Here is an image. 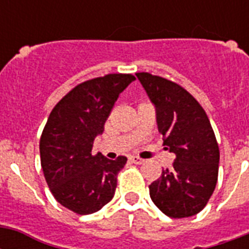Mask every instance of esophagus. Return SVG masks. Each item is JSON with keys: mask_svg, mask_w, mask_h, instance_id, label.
<instances>
[{"mask_svg": "<svg viewBox=\"0 0 249 249\" xmlns=\"http://www.w3.org/2000/svg\"><path fill=\"white\" fill-rule=\"evenodd\" d=\"M129 160H130V161H132V163H134V164H142V163H143V160L141 159V158H138V156H130V158H129Z\"/></svg>", "mask_w": 249, "mask_h": 249, "instance_id": "34e87169", "label": "esophagus"}]
</instances>
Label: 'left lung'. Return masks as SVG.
Masks as SVG:
<instances>
[{"label":"left lung","mask_w":249,"mask_h":249,"mask_svg":"<svg viewBox=\"0 0 249 249\" xmlns=\"http://www.w3.org/2000/svg\"><path fill=\"white\" fill-rule=\"evenodd\" d=\"M155 106L158 129L166 150L176 155L148 186L158 208L172 218L196 214L212 196L218 177L220 150L207 113L178 84L147 72L136 73Z\"/></svg>","instance_id":"8db88e82"}]
</instances>
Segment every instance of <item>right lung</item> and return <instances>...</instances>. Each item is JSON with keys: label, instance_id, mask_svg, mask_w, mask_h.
<instances>
[{"label": "right lung", "instance_id": "1", "mask_svg": "<svg viewBox=\"0 0 249 249\" xmlns=\"http://www.w3.org/2000/svg\"><path fill=\"white\" fill-rule=\"evenodd\" d=\"M136 77L109 73L79 84L53 108L40 140L41 166L56 201L77 214H90L115 195L125 156L109 160L91 154L119 94Z\"/></svg>", "mask_w": 249, "mask_h": 249}]
</instances>
